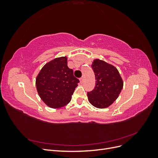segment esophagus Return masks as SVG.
Here are the masks:
<instances>
[{
	"instance_id": "esophagus-1",
	"label": "esophagus",
	"mask_w": 158,
	"mask_h": 158,
	"mask_svg": "<svg viewBox=\"0 0 158 158\" xmlns=\"http://www.w3.org/2000/svg\"><path fill=\"white\" fill-rule=\"evenodd\" d=\"M83 79H84V78H83V77H82V78H80V83H82V82H83Z\"/></svg>"
}]
</instances>
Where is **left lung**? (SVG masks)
Masks as SVG:
<instances>
[{
    "mask_svg": "<svg viewBox=\"0 0 158 158\" xmlns=\"http://www.w3.org/2000/svg\"><path fill=\"white\" fill-rule=\"evenodd\" d=\"M92 68L95 76V86L88 92V98L93 106L104 109L118 98L123 87V81L117 69L104 60L94 59Z\"/></svg>",
    "mask_w": 158,
    "mask_h": 158,
    "instance_id": "1",
    "label": "left lung"
}]
</instances>
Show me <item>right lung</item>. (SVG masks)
<instances>
[{
  "instance_id": "1",
  "label": "right lung",
  "mask_w": 158,
  "mask_h": 158,
  "mask_svg": "<svg viewBox=\"0 0 158 158\" xmlns=\"http://www.w3.org/2000/svg\"><path fill=\"white\" fill-rule=\"evenodd\" d=\"M80 81L68 67L67 56H61L46 63L36 77L35 84L40 98L47 106L61 108L71 100Z\"/></svg>"
}]
</instances>
